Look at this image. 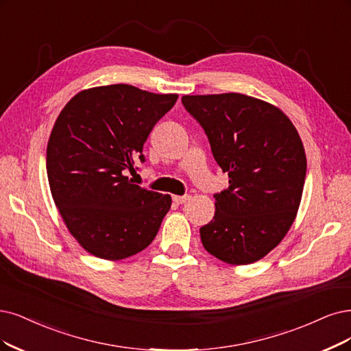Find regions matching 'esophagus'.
<instances>
[{"mask_svg": "<svg viewBox=\"0 0 351 351\" xmlns=\"http://www.w3.org/2000/svg\"><path fill=\"white\" fill-rule=\"evenodd\" d=\"M188 199H189L188 195H175V197H173V201H175L176 204H185Z\"/></svg>", "mask_w": 351, "mask_h": 351, "instance_id": "esophagus-1", "label": "esophagus"}]
</instances>
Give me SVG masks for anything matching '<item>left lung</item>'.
<instances>
[{"mask_svg":"<svg viewBox=\"0 0 351 351\" xmlns=\"http://www.w3.org/2000/svg\"><path fill=\"white\" fill-rule=\"evenodd\" d=\"M182 104L230 178V186L214 195L213 221L199 228L202 245L230 265L261 261L287 236L300 208L302 140L282 110L249 95H184Z\"/></svg>","mask_w":351,"mask_h":351,"instance_id":"obj_1","label":"left lung"}]
</instances>
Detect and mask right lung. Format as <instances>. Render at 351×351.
<instances>
[{"mask_svg":"<svg viewBox=\"0 0 351 351\" xmlns=\"http://www.w3.org/2000/svg\"><path fill=\"white\" fill-rule=\"evenodd\" d=\"M176 94L115 84L77 93L60 111L47 143L51 197L71 234L106 261L133 256L154 240L171 195L130 179L143 145Z\"/></svg>","mask_w":351,"mask_h":351,"instance_id":"obj_1","label":"right lung"}]
</instances>
